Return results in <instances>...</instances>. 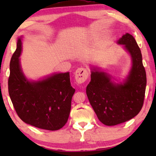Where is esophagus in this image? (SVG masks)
<instances>
[{
    "label": "esophagus",
    "instance_id": "1",
    "mask_svg": "<svg viewBox=\"0 0 156 156\" xmlns=\"http://www.w3.org/2000/svg\"><path fill=\"white\" fill-rule=\"evenodd\" d=\"M89 76V72L87 68L80 67L75 72V79L79 84L84 83L87 81Z\"/></svg>",
    "mask_w": 156,
    "mask_h": 156
}]
</instances>
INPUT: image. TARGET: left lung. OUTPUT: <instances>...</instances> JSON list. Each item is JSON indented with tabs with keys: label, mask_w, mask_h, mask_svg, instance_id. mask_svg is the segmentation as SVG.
<instances>
[{
	"label": "left lung",
	"mask_w": 156,
	"mask_h": 156,
	"mask_svg": "<svg viewBox=\"0 0 156 156\" xmlns=\"http://www.w3.org/2000/svg\"><path fill=\"white\" fill-rule=\"evenodd\" d=\"M118 43L124 44L132 57L133 66L127 80L123 84H115L108 74L94 69L86 89L89 103L106 126L124 123L136 116L144 105L146 92V73L136 40L126 33Z\"/></svg>",
	"instance_id": "1"
}]
</instances>
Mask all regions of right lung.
<instances>
[{"instance_id": "1", "label": "right lung", "mask_w": 156, "mask_h": 156, "mask_svg": "<svg viewBox=\"0 0 156 156\" xmlns=\"http://www.w3.org/2000/svg\"><path fill=\"white\" fill-rule=\"evenodd\" d=\"M21 49L19 38L10 60L8 78V92L15 110L21 120L30 125L49 131L60 129L67 122L75 91L70 84L69 73L29 82L20 69Z\"/></svg>"}]
</instances>
